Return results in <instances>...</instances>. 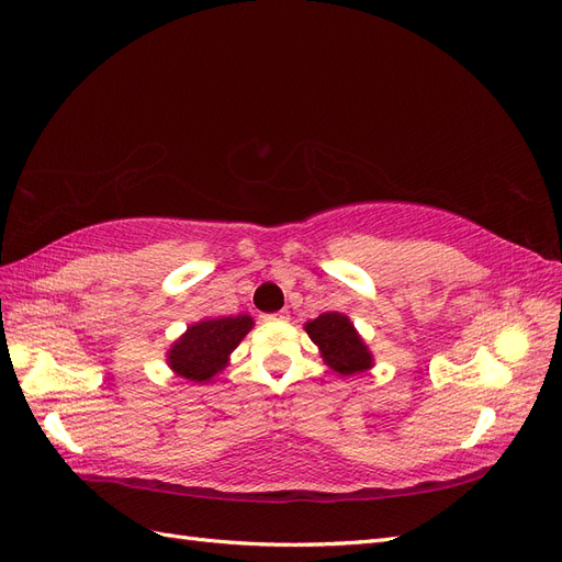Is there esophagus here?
Wrapping results in <instances>:
<instances>
[{"instance_id": "34e87169", "label": "esophagus", "mask_w": 562, "mask_h": 562, "mask_svg": "<svg viewBox=\"0 0 562 562\" xmlns=\"http://www.w3.org/2000/svg\"><path fill=\"white\" fill-rule=\"evenodd\" d=\"M262 321H288V312H277V314H265Z\"/></svg>"}]
</instances>
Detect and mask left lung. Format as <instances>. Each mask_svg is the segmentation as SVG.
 Instances as JSON below:
<instances>
[{
	"label": "left lung",
	"mask_w": 562,
	"mask_h": 562,
	"mask_svg": "<svg viewBox=\"0 0 562 562\" xmlns=\"http://www.w3.org/2000/svg\"><path fill=\"white\" fill-rule=\"evenodd\" d=\"M312 342L318 345L323 361H326L339 375H353L372 366V356L359 333L353 330L351 321L337 312L321 314L304 326Z\"/></svg>",
	"instance_id": "left-lung-1"
}]
</instances>
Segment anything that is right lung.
Masks as SVG:
<instances>
[{
    "instance_id": "right-lung-1",
    "label": "right lung",
    "mask_w": 562,
    "mask_h": 562,
    "mask_svg": "<svg viewBox=\"0 0 562 562\" xmlns=\"http://www.w3.org/2000/svg\"><path fill=\"white\" fill-rule=\"evenodd\" d=\"M250 328L252 318L246 314L201 321L196 326L187 328L173 349L168 351V363L184 380L206 382L217 370L225 368L227 356Z\"/></svg>"
}]
</instances>
